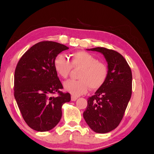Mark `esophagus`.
I'll return each mask as SVG.
<instances>
[{
	"label": "esophagus",
	"instance_id": "1",
	"mask_svg": "<svg viewBox=\"0 0 154 154\" xmlns=\"http://www.w3.org/2000/svg\"><path fill=\"white\" fill-rule=\"evenodd\" d=\"M77 99H78V97H76V96H71V100H72V101H76Z\"/></svg>",
	"mask_w": 154,
	"mask_h": 154
}]
</instances>
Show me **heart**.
<instances>
[{
    "label": "heart",
    "instance_id": "1",
    "mask_svg": "<svg viewBox=\"0 0 154 154\" xmlns=\"http://www.w3.org/2000/svg\"><path fill=\"white\" fill-rule=\"evenodd\" d=\"M55 71L62 78H67L72 67L80 69L78 72L79 80H69L65 82V90L74 96L84 94L91 88L96 90L106 82L109 76L106 65L98 61L94 55L86 51H78L69 55V61L63 55H59L54 62Z\"/></svg>",
    "mask_w": 154,
    "mask_h": 154
}]
</instances>
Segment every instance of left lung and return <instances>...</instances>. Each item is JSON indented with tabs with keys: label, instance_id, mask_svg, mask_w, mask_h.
Here are the masks:
<instances>
[{
	"label": "left lung",
	"instance_id": "1",
	"mask_svg": "<svg viewBox=\"0 0 154 154\" xmlns=\"http://www.w3.org/2000/svg\"><path fill=\"white\" fill-rule=\"evenodd\" d=\"M87 50L104 55L108 63L109 76L105 84L87 99L83 115L93 131L105 134L115 129L123 118L132 95V71L125 58L117 51L105 48Z\"/></svg>",
	"mask_w": 154,
	"mask_h": 154
}]
</instances>
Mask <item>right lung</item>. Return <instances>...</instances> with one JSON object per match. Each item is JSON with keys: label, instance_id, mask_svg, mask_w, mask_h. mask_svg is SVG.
I'll use <instances>...</instances> for the list:
<instances>
[{"label": "right lung", "instance_id": "1", "mask_svg": "<svg viewBox=\"0 0 154 154\" xmlns=\"http://www.w3.org/2000/svg\"><path fill=\"white\" fill-rule=\"evenodd\" d=\"M69 48L52 41L32 45L18 61L14 76V96L23 119L38 132L53 129L61 119L62 105L71 101L55 71L57 55ZM58 94L57 97H52Z\"/></svg>", "mask_w": 154, "mask_h": 154}]
</instances>
